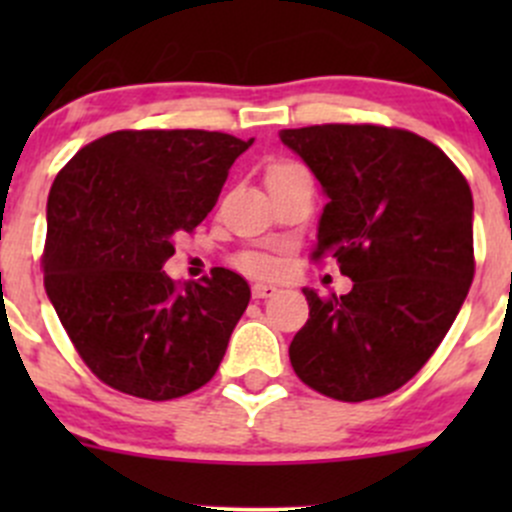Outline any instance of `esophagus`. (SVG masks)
<instances>
[{"mask_svg":"<svg viewBox=\"0 0 512 512\" xmlns=\"http://www.w3.org/2000/svg\"><path fill=\"white\" fill-rule=\"evenodd\" d=\"M277 292H280V289L275 285H267V282H257V285H252V297L255 299H267Z\"/></svg>","mask_w":512,"mask_h":512,"instance_id":"34e87169","label":"esophagus"}]
</instances>
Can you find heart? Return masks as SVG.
Listing matches in <instances>:
<instances>
[{"label":"heart","mask_w":512,"mask_h":512,"mask_svg":"<svg viewBox=\"0 0 512 512\" xmlns=\"http://www.w3.org/2000/svg\"><path fill=\"white\" fill-rule=\"evenodd\" d=\"M275 168H285V165H275ZM240 267L250 275H270L275 270V260L270 255H262V252H247L240 257Z\"/></svg>","instance_id":"1"}]
</instances>
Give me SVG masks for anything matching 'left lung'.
Segmentation results:
<instances>
[{
	"label": "left lung",
	"instance_id": "left-lung-1",
	"mask_svg": "<svg viewBox=\"0 0 512 512\" xmlns=\"http://www.w3.org/2000/svg\"><path fill=\"white\" fill-rule=\"evenodd\" d=\"M327 195L314 260L334 257L349 294L304 287L309 319L289 344L299 379L337 401L401 389L431 359L473 282V195L426 138L384 126L287 128Z\"/></svg>",
	"mask_w": 512,
	"mask_h": 512
}]
</instances>
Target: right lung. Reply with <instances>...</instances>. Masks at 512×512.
I'll return each mask as SVG.
<instances>
[{
	"instance_id": "right-lung-1",
	"label": "right lung",
	"mask_w": 512,
	"mask_h": 512,
	"mask_svg": "<svg viewBox=\"0 0 512 512\" xmlns=\"http://www.w3.org/2000/svg\"><path fill=\"white\" fill-rule=\"evenodd\" d=\"M250 146L218 131H116L56 175L44 287L76 352L111 389L168 401L218 371L250 285L215 267L178 289L163 265Z\"/></svg>"
}]
</instances>
